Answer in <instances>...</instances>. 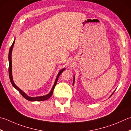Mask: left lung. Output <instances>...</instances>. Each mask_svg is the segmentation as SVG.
Here are the masks:
<instances>
[{"mask_svg": "<svg viewBox=\"0 0 131 131\" xmlns=\"http://www.w3.org/2000/svg\"><path fill=\"white\" fill-rule=\"evenodd\" d=\"M74 81H75V77H74V80H73V85H74ZM114 94V93H112V94Z\"/></svg>", "mask_w": 131, "mask_h": 131, "instance_id": "1", "label": "left lung"}]
</instances>
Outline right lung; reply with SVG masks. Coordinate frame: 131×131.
Instances as JSON below:
<instances>
[{"label":"right lung","mask_w":131,"mask_h":131,"mask_svg":"<svg viewBox=\"0 0 131 131\" xmlns=\"http://www.w3.org/2000/svg\"><path fill=\"white\" fill-rule=\"evenodd\" d=\"M15 41L14 40V41L13 42L12 44L11 45V48L9 49V54H8V60H9V68H8V72H9V79H10V81H11V82L12 84V86L14 87V88L16 89L17 90H18V91L19 92V93L22 95V96L24 97L25 99H26L27 100L29 101H45V100H47L48 99H49V98H50L51 96H52L53 93V90H54V89L55 86L56 85V84H57V81H58V78L60 75H61V74L62 73L63 71L65 70V68L62 69V70H61L60 71H59V73L58 74V75L57 76V78L56 79V81H55V82L54 83L53 86V88L51 90V91H50V93L48 94L47 95H43V96H36V97H30L28 96L27 95L25 94L24 92H23L21 90H20L18 87L16 85V84H15L14 81H13V78H12V60H11V54H12V49L13 47H14V43H15Z\"/></svg>","instance_id":"add662e5"}]
</instances>
